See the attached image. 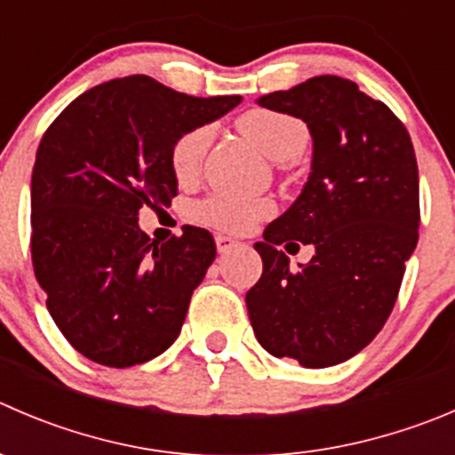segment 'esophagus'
<instances>
[{
	"mask_svg": "<svg viewBox=\"0 0 455 455\" xmlns=\"http://www.w3.org/2000/svg\"><path fill=\"white\" fill-rule=\"evenodd\" d=\"M215 244H218V253H228V251L235 249L240 242L233 240V237H228V235H218L215 237Z\"/></svg>",
	"mask_w": 455,
	"mask_h": 455,
	"instance_id": "esophagus-1",
	"label": "esophagus"
}]
</instances>
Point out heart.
<instances>
[{"label":"heart","mask_w":455,"mask_h":455,"mask_svg":"<svg viewBox=\"0 0 455 455\" xmlns=\"http://www.w3.org/2000/svg\"><path fill=\"white\" fill-rule=\"evenodd\" d=\"M242 133L253 142L259 151L275 162L295 160L304 151L308 131L298 117L277 113V110L255 108L244 113L237 122ZM213 140V129L209 124L191 129L178 138L171 151V164L180 180H191L200 173L209 144ZM273 204L262 197H244L235 193L218 191L197 202L196 215L200 222L222 231L242 233L249 231L255 222L271 215Z\"/></svg>","instance_id":"1"}]
</instances>
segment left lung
I'll return each mask as SVG.
<instances>
[{"label":"left lung","instance_id":"obj_1","mask_svg":"<svg viewBox=\"0 0 455 455\" xmlns=\"http://www.w3.org/2000/svg\"><path fill=\"white\" fill-rule=\"evenodd\" d=\"M258 104L308 126L313 160L298 200L255 242L264 268L246 293L251 326L275 358L331 367L380 333L398 298L420 227L416 153L389 106L338 75ZM291 239L316 246L298 272L276 249Z\"/></svg>","mask_w":455,"mask_h":455}]
</instances>
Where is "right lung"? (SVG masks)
<instances>
[{"label": "right lung", "instance_id": "right-lung-1", "mask_svg": "<svg viewBox=\"0 0 455 455\" xmlns=\"http://www.w3.org/2000/svg\"><path fill=\"white\" fill-rule=\"evenodd\" d=\"M240 101L131 75L82 92L44 133L30 180L35 277L57 329L92 363H148L182 331L215 259L213 235L184 227L160 244L138 213L178 196V138Z\"/></svg>", "mask_w": 455, "mask_h": 455}]
</instances>
